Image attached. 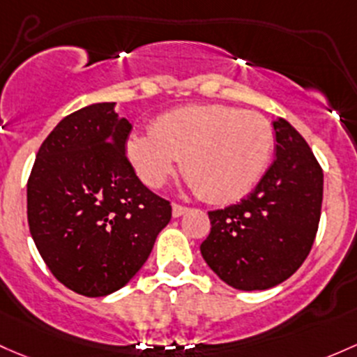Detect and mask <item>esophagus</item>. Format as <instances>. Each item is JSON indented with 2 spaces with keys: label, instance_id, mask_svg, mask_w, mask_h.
Returning <instances> with one entry per match:
<instances>
[{
  "label": "esophagus",
  "instance_id": "obj_1",
  "mask_svg": "<svg viewBox=\"0 0 357 357\" xmlns=\"http://www.w3.org/2000/svg\"><path fill=\"white\" fill-rule=\"evenodd\" d=\"M186 207H183V205H179V204H172V217H181L183 213L186 212Z\"/></svg>",
  "mask_w": 357,
  "mask_h": 357
}]
</instances>
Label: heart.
Here are the masks:
<instances>
[{
	"label": "heart",
	"instance_id": "obj_1",
	"mask_svg": "<svg viewBox=\"0 0 357 357\" xmlns=\"http://www.w3.org/2000/svg\"><path fill=\"white\" fill-rule=\"evenodd\" d=\"M273 152V131L253 111L191 104L155 119L150 133L131 135L126 155L149 188H160L183 159V174L212 204L241 200L257 186Z\"/></svg>",
	"mask_w": 357,
	"mask_h": 357
}]
</instances>
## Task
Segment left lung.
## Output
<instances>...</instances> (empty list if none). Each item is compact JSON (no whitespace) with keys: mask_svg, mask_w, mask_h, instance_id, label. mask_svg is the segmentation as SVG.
<instances>
[{"mask_svg":"<svg viewBox=\"0 0 357 357\" xmlns=\"http://www.w3.org/2000/svg\"><path fill=\"white\" fill-rule=\"evenodd\" d=\"M275 160L239 204L212 210L202 257L224 282L264 291L284 282L310 255L324 200V171L305 138L279 118Z\"/></svg>","mask_w":357,"mask_h":357,"instance_id":"1","label":"left lung"}]
</instances>
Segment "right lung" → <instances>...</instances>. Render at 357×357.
<instances>
[{"instance_id": "right-lung-1", "label": "right lung", "mask_w": 357, "mask_h": 357, "mask_svg": "<svg viewBox=\"0 0 357 357\" xmlns=\"http://www.w3.org/2000/svg\"><path fill=\"white\" fill-rule=\"evenodd\" d=\"M131 125L114 102L66 116L37 152L27 181L30 234L52 275L99 298L147 261L171 204L135 174L125 153Z\"/></svg>"}]
</instances>
